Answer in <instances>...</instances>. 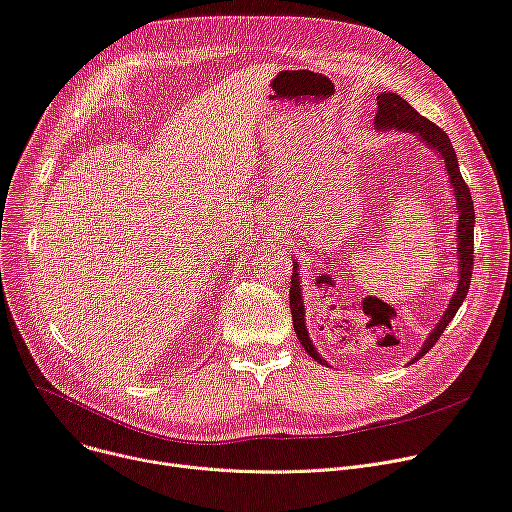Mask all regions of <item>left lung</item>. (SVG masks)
Here are the masks:
<instances>
[{"instance_id": "obj_1", "label": "left lung", "mask_w": 512, "mask_h": 512, "mask_svg": "<svg viewBox=\"0 0 512 512\" xmlns=\"http://www.w3.org/2000/svg\"><path fill=\"white\" fill-rule=\"evenodd\" d=\"M374 129L377 131H403L416 135V138L430 148L432 152H436V156L445 164V170L449 175V183L453 189V203L457 210V288L447 304V311L442 313L440 321L436 323V327L428 333V337L424 339L422 348L418 350V354L410 360V364L418 362L436 342L440 333L445 331V327L453 321L455 313L459 311V306L463 304L467 290H469V282H471V269H473V224H475V210H473V201H471V193L469 187L465 185L461 170H459V162H457V154L453 148V142L449 140V135L442 131L438 125H434L432 121H428L426 117H422L410 102L403 100L399 94L395 92H381L377 96V117H374ZM292 286H290V311H292V323H294V331L300 339L302 348L306 350L313 360H317L319 364H327V360L317 352V348L313 346V339L309 335V329H306V321H304V298H302V286H300V269H298V261L292 259ZM329 366V364H327Z\"/></svg>"}]
</instances>
